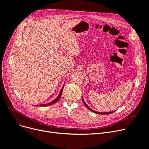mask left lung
Instances as JSON below:
<instances>
[{"instance_id": "left-lung-1", "label": "left lung", "mask_w": 149, "mask_h": 149, "mask_svg": "<svg viewBox=\"0 0 149 149\" xmlns=\"http://www.w3.org/2000/svg\"><path fill=\"white\" fill-rule=\"evenodd\" d=\"M83 103H84V105H85V106L88 109H89L90 111H93V112H94V113H97V114H111V113H114L115 111H111V112H106V113H100V112H97V111H94V110H93V109H91L85 103V101H84V100H83Z\"/></svg>"}]
</instances>
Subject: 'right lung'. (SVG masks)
I'll use <instances>...</instances> for the list:
<instances>
[{
	"label": "right lung",
	"mask_w": 149,
	"mask_h": 149,
	"mask_svg": "<svg viewBox=\"0 0 149 149\" xmlns=\"http://www.w3.org/2000/svg\"><path fill=\"white\" fill-rule=\"evenodd\" d=\"M64 86V85H63V88H62V89H61V91H60V93L58 96L57 97H56L55 100H54L53 101L50 102L49 103H46V104H41V105H40V107H46V106H49V105H52V104H54V103H56V102L58 101V100L60 99L61 96V94H62V92H63V89Z\"/></svg>",
	"instance_id": "add662e5"
}]
</instances>
